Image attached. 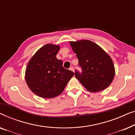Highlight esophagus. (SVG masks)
<instances>
[{
  "label": "esophagus",
  "mask_w": 135,
  "mask_h": 135,
  "mask_svg": "<svg viewBox=\"0 0 135 135\" xmlns=\"http://www.w3.org/2000/svg\"><path fill=\"white\" fill-rule=\"evenodd\" d=\"M69 70H71V71H74V68H73V67H70V68H69Z\"/></svg>",
  "instance_id": "1"
}]
</instances>
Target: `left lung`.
<instances>
[{
    "instance_id": "1",
    "label": "left lung",
    "mask_w": 135,
    "mask_h": 135,
    "mask_svg": "<svg viewBox=\"0 0 135 135\" xmlns=\"http://www.w3.org/2000/svg\"><path fill=\"white\" fill-rule=\"evenodd\" d=\"M76 54L82 73L75 71V77L89 92L103 90L111 84L115 76L113 60L101 47L87 40L70 41Z\"/></svg>"
}]
</instances>
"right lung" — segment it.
<instances>
[{
  "label": "right lung",
  "mask_w": 135,
  "mask_h": 135,
  "mask_svg": "<svg viewBox=\"0 0 135 135\" xmlns=\"http://www.w3.org/2000/svg\"><path fill=\"white\" fill-rule=\"evenodd\" d=\"M57 45L46 44L32 57L26 69L25 79L29 88L40 97L52 98L63 92L74 73L62 66L56 55Z\"/></svg>",
  "instance_id": "add662e5"
}]
</instances>
